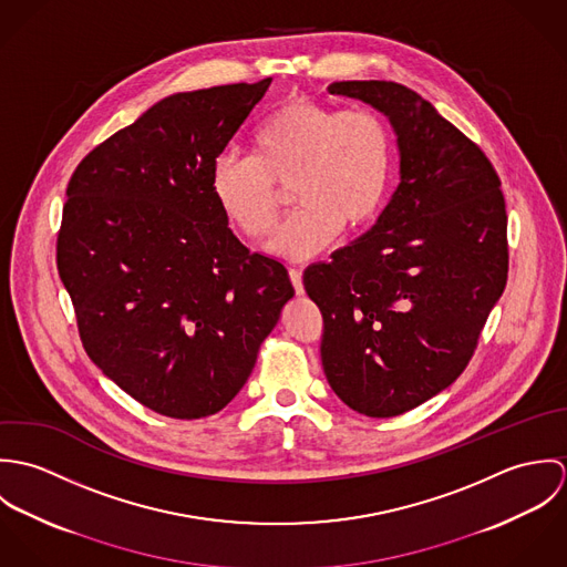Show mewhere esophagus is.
Returning a JSON list of instances; mask_svg holds the SVG:
<instances>
[{"label": "esophagus", "mask_w": 567, "mask_h": 567, "mask_svg": "<svg viewBox=\"0 0 567 567\" xmlns=\"http://www.w3.org/2000/svg\"><path fill=\"white\" fill-rule=\"evenodd\" d=\"M290 281H292L297 295H303V272L299 268H290Z\"/></svg>", "instance_id": "1"}]
</instances>
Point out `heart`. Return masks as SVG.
Masks as SVG:
<instances>
[{
  "instance_id": "heart-1",
  "label": "heart",
  "mask_w": 567,
  "mask_h": 567,
  "mask_svg": "<svg viewBox=\"0 0 567 567\" xmlns=\"http://www.w3.org/2000/svg\"><path fill=\"white\" fill-rule=\"evenodd\" d=\"M391 163V128L378 111L295 97L257 126L252 155L216 157L209 189L225 218L257 240L279 220L281 198L274 183H290L299 209L268 248L288 259H306L340 229H360L378 214Z\"/></svg>"
}]
</instances>
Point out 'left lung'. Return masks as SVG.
Listing matches in <instances>:
<instances>
[{"label":"left lung","mask_w":567,"mask_h":567,"mask_svg":"<svg viewBox=\"0 0 567 567\" xmlns=\"http://www.w3.org/2000/svg\"><path fill=\"white\" fill-rule=\"evenodd\" d=\"M331 95L389 115L402 183L375 227L303 272L323 315L331 391L367 416H398L470 364L508 277L506 205L478 144L400 82L342 81Z\"/></svg>","instance_id":"obj_1"}]
</instances>
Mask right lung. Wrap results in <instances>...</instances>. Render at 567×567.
<instances>
[{
    "label": "right lung",
    "instance_id": "right-lung-1",
    "mask_svg": "<svg viewBox=\"0 0 567 567\" xmlns=\"http://www.w3.org/2000/svg\"><path fill=\"white\" fill-rule=\"evenodd\" d=\"M270 79L169 95L74 169L56 238L86 355L124 393L200 419L246 384L295 297L227 227L209 172Z\"/></svg>",
    "mask_w": 567,
    "mask_h": 567
}]
</instances>
